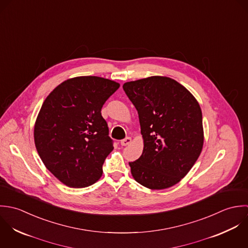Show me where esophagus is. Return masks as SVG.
Listing matches in <instances>:
<instances>
[{
  "mask_svg": "<svg viewBox=\"0 0 248 248\" xmlns=\"http://www.w3.org/2000/svg\"><path fill=\"white\" fill-rule=\"evenodd\" d=\"M130 143H131V138H130V137H126V138H124V140H122V141H121V145H122V146H124V147H125V146L129 145Z\"/></svg>",
  "mask_w": 248,
  "mask_h": 248,
  "instance_id": "esophagus-1",
  "label": "esophagus"
}]
</instances>
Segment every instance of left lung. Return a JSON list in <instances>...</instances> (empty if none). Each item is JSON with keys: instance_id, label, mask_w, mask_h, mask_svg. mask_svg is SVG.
I'll list each match as a JSON object with an SVG mask.
<instances>
[{"instance_id": "1", "label": "left lung", "mask_w": 248, "mask_h": 248, "mask_svg": "<svg viewBox=\"0 0 248 248\" xmlns=\"http://www.w3.org/2000/svg\"><path fill=\"white\" fill-rule=\"evenodd\" d=\"M123 88L138 111L144 149L129 162L134 179L151 190L178 183L197 162L203 147L198 100L167 77L129 81Z\"/></svg>"}]
</instances>
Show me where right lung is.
Listing matches in <instances>:
<instances>
[{"instance_id": "right-lung-1", "label": "right lung", "mask_w": 248, "mask_h": 248, "mask_svg": "<svg viewBox=\"0 0 248 248\" xmlns=\"http://www.w3.org/2000/svg\"><path fill=\"white\" fill-rule=\"evenodd\" d=\"M120 84L78 77L59 84L45 99L34 125V143L46 168L63 184L84 188L98 181L113 150L101 108Z\"/></svg>"}]
</instances>
